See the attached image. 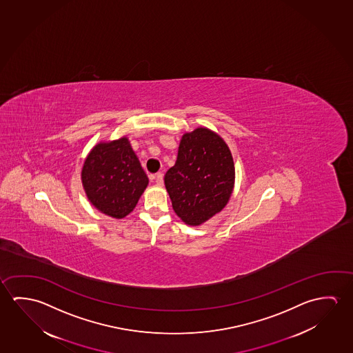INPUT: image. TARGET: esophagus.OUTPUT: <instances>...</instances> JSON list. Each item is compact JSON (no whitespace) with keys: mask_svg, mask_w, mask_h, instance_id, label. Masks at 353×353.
I'll list each match as a JSON object with an SVG mask.
<instances>
[{"mask_svg":"<svg viewBox=\"0 0 353 353\" xmlns=\"http://www.w3.org/2000/svg\"><path fill=\"white\" fill-rule=\"evenodd\" d=\"M151 179H155V182H157V185H163V174L161 172H159V174H154V176H150Z\"/></svg>","mask_w":353,"mask_h":353,"instance_id":"1","label":"esophagus"}]
</instances>
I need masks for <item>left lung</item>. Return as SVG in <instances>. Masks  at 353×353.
<instances>
[{
	"instance_id": "8db88e82",
	"label": "left lung",
	"mask_w": 353,
	"mask_h": 353,
	"mask_svg": "<svg viewBox=\"0 0 353 353\" xmlns=\"http://www.w3.org/2000/svg\"><path fill=\"white\" fill-rule=\"evenodd\" d=\"M235 182L232 152L208 128L183 134L177 160L165 174L174 213L187 225L198 226L229 202Z\"/></svg>"
}]
</instances>
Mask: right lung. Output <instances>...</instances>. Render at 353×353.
I'll list each match as a JSON object with an SVG mask.
<instances>
[{
    "label": "right lung",
    "mask_w": 353,
    "mask_h": 353,
    "mask_svg": "<svg viewBox=\"0 0 353 353\" xmlns=\"http://www.w3.org/2000/svg\"><path fill=\"white\" fill-rule=\"evenodd\" d=\"M81 179L93 207L116 219L133 212L149 183L127 137L94 145L83 163Z\"/></svg>",
    "instance_id": "1"
}]
</instances>
